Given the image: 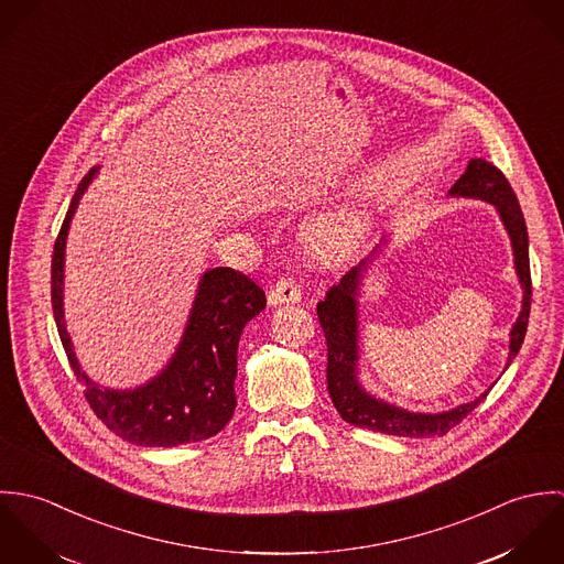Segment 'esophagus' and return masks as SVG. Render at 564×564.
Returning <instances> with one entry per match:
<instances>
[{"mask_svg": "<svg viewBox=\"0 0 564 564\" xmlns=\"http://www.w3.org/2000/svg\"><path fill=\"white\" fill-rule=\"evenodd\" d=\"M302 300V289L293 280H278L275 286L269 291L267 302L269 306H282V304H297Z\"/></svg>", "mask_w": 564, "mask_h": 564, "instance_id": "34e87169", "label": "esophagus"}]
</instances>
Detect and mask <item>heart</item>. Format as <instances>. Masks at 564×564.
Segmentation results:
<instances>
[{"label":"heart","instance_id":"1","mask_svg":"<svg viewBox=\"0 0 564 564\" xmlns=\"http://www.w3.org/2000/svg\"><path fill=\"white\" fill-rule=\"evenodd\" d=\"M373 215L365 199H351L315 217L302 232L308 256L334 267L356 258L371 235Z\"/></svg>","mask_w":564,"mask_h":564}]
</instances>
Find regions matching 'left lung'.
<instances>
[{
    "instance_id": "8db88e82",
    "label": "left lung",
    "mask_w": 564,
    "mask_h": 564,
    "mask_svg": "<svg viewBox=\"0 0 564 564\" xmlns=\"http://www.w3.org/2000/svg\"><path fill=\"white\" fill-rule=\"evenodd\" d=\"M452 197L482 199L497 208L503 228L512 242L514 269L523 289V304L517 322L510 329V351L508 365L519 354L532 304V278H530V256H528V228L519 206V199L508 184L506 175L490 162L474 159L467 171L449 188ZM387 241V239H382ZM380 249V247H378ZM378 249L362 260L358 267L347 271L343 280L332 286L325 300L317 304V315L327 343V393L343 421L367 427L373 432H384L393 436H443L456 427L478 403L484 402L488 391L474 402L460 403L447 412H410L393 403L384 402L367 393L358 380V293L367 267L376 258Z\"/></svg>"
}]
</instances>
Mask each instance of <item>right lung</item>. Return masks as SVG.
Instances as JSON below:
<instances>
[{"label": "right lung", "instance_id": "add662e5", "mask_svg": "<svg viewBox=\"0 0 564 564\" xmlns=\"http://www.w3.org/2000/svg\"><path fill=\"white\" fill-rule=\"evenodd\" d=\"M99 166L76 191L52 256V308L69 365L86 402L110 432L141 447H175L215 436L237 408V351L242 327L264 311V291L241 271L217 267L202 275L197 295L166 367L148 384L117 391L93 382L80 369L63 308L65 247L80 197Z\"/></svg>", "mask_w": 564, "mask_h": 564}]
</instances>
